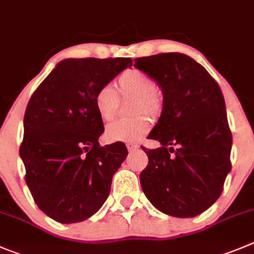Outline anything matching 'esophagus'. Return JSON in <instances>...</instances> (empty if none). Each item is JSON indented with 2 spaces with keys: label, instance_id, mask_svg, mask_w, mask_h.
Masks as SVG:
<instances>
[{
  "label": "esophagus",
  "instance_id": "1",
  "mask_svg": "<svg viewBox=\"0 0 254 254\" xmlns=\"http://www.w3.org/2000/svg\"><path fill=\"white\" fill-rule=\"evenodd\" d=\"M126 146H127V148H128V151H133V149L138 148V144L132 143V142H128V143L126 144Z\"/></svg>",
  "mask_w": 254,
  "mask_h": 254
}]
</instances>
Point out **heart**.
Masks as SVG:
<instances>
[{"label":"heart","instance_id":"b5f03b06","mask_svg":"<svg viewBox=\"0 0 254 254\" xmlns=\"http://www.w3.org/2000/svg\"><path fill=\"white\" fill-rule=\"evenodd\" d=\"M117 91L122 97H133L131 112L134 115L146 113L156 117L162 110V98L157 92L154 79L141 69L132 68L123 72L117 79ZM117 92L112 86L101 87L95 96V106L102 120H112L117 112ZM148 118L143 115L123 118L110 123L106 128V137L112 142H136L148 132Z\"/></svg>","mask_w":254,"mask_h":254}]
</instances>
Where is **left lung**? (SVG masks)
<instances>
[{
	"label": "left lung",
	"instance_id": "obj_1",
	"mask_svg": "<svg viewBox=\"0 0 254 254\" xmlns=\"http://www.w3.org/2000/svg\"><path fill=\"white\" fill-rule=\"evenodd\" d=\"M163 93L161 117L143 148L148 165L141 187L162 213L178 218L201 214L218 199L231 172L232 134L217 82L202 64L178 52L134 60Z\"/></svg>",
	"mask_w": 254,
	"mask_h": 254
}]
</instances>
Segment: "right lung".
I'll return each mask as SVG.
<instances>
[{
  "label": "right lung",
  "mask_w": 254,
  "mask_h": 254,
  "mask_svg": "<svg viewBox=\"0 0 254 254\" xmlns=\"http://www.w3.org/2000/svg\"><path fill=\"white\" fill-rule=\"evenodd\" d=\"M131 66V59L64 60L28 102L20 148L26 183L38 208L56 222L92 217L110 194L128 152L122 142L100 146L105 127L95 96Z\"/></svg>",
  "instance_id": "right-lung-1"
}]
</instances>
